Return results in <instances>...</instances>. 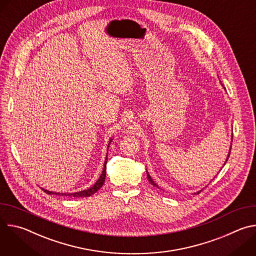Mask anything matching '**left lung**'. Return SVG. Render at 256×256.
<instances>
[{
    "label": "left lung",
    "mask_w": 256,
    "mask_h": 256,
    "mask_svg": "<svg viewBox=\"0 0 256 256\" xmlns=\"http://www.w3.org/2000/svg\"><path fill=\"white\" fill-rule=\"evenodd\" d=\"M230 153H231V147H230V151H229V154H228V157H227V159H226V162H227V161H228V159H229V156H230ZM226 162H225V164H226ZM225 164H224V165H225ZM147 177H148V179H149V181H150V182H151V184H152V186H156V188H159V186H157V184H155V182H154V181H153V179H152V178H151V176H150V175H149V173H148V172H147ZM200 192H202V190H200V192H196V194H200Z\"/></svg>",
    "instance_id": "8db88e82"
}]
</instances>
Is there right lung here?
Wrapping results in <instances>:
<instances>
[{
    "label": "right lung",
    "mask_w": 256,
    "mask_h": 256,
    "mask_svg": "<svg viewBox=\"0 0 256 256\" xmlns=\"http://www.w3.org/2000/svg\"><path fill=\"white\" fill-rule=\"evenodd\" d=\"M106 163H107V155H106V159H105V163H104V167H103V171L99 177V179L96 181V184L89 190H83V192H75V194H60V192H48L44 188H42L44 192H46L48 194H58V196H74V198H87L90 196L92 194H94L96 192H98V190L100 188H102L104 181H105V177H106Z\"/></svg>",
    "instance_id": "1"
}]
</instances>
